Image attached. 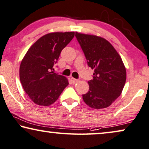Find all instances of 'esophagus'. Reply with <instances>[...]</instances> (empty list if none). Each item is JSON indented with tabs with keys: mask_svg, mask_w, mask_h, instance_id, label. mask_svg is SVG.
I'll return each mask as SVG.
<instances>
[{
	"mask_svg": "<svg viewBox=\"0 0 149 149\" xmlns=\"http://www.w3.org/2000/svg\"><path fill=\"white\" fill-rule=\"evenodd\" d=\"M78 81H79V80H78V79H75V78H74V77H72V81L73 84L77 83Z\"/></svg>",
	"mask_w": 149,
	"mask_h": 149,
	"instance_id": "34e87169",
	"label": "esophagus"
}]
</instances>
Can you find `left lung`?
I'll return each instance as SVG.
<instances>
[{
    "label": "left lung",
    "instance_id": "8db88e82",
    "mask_svg": "<svg viewBox=\"0 0 149 149\" xmlns=\"http://www.w3.org/2000/svg\"><path fill=\"white\" fill-rule=\"evenodd\" d=\"M87 63L95 70L88 81L89 91L82 95L85 103L93 109L110 106L120 96L126 80V70L121 56L103 38L75 32Z\"/></svg>",
    "mask_w": 149,
    "mask_h": 149
}]
</instances>
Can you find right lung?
Listing matches in <instances>:
<instances>
[{"label":"right lung","mask_w":149,"mask_h":149,"mask_svg":"<svg viewBox=\"0 0 149 149\" xmlns=\"http://www.w3.org/2000/svg\"><path fill=\"white\" fill-rule=\"evenodd\" d=\"M74 35V32L48 33L38 40L24 56L19 68L20 81L34 103L51 105L69 84L65 77L53 72V66Z\"/></svg>","instance_id":"1"}]
</instances>
